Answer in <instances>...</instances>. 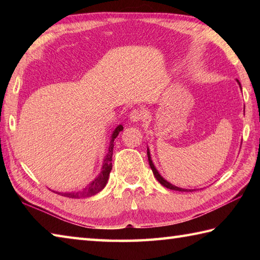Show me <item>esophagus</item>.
Wrapping results in <instances>:
<instances>
[{
  "label": "esophagus",
  "mask_w": 260,
  "mask_h": 260,
  "mask_svg": "<svg viewBox=\"0 0 260 260\" xmlns=\"http://www.w3.org/2000/svg\"><path fill=\"white\" fill-rule=\"evenodd\" d=\"M145 118V112L141 108H135L129 113V119L132 121H140Z\"/></svg>",
  "instance_id": "esophagus-1"
}]
</instances>
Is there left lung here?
I'll return each instance as SVG.
<instances>
[{
    "label": "left lung",
    "instance_id": "8db88e82",
    "mask_svg": "<svg viewBox=\"0 0 260 260\" xmlns=\"http://www.w3.org/2000/svg\"><path fill=\"white\" fill-rule=\"evenodd\" d=\"M239 82V81H238ZM240 85V84H239ZM241 87V86H240ZM147 157H148V163H150V167H151V169H152V171H153V174H154V176H155L156 178V180L159 182V183H161L163 186H165V187H168V189H170V190H175V191H181V192H189V191H193V190H185V189H181V187H178V186H174V185H172L171 183H169L168 181H165L161 175L158 174V172H157V170L155 169V167H154V164H153V162H152V159H151V155H150V152H148V148H147Z\"/></svg>",
    "mask_w": 260,
    "mask_h": 260
}]
</instances>
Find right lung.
Segmentation results:
<instances>
[{"mask_svg": "<svg viewBox=\"0 0 260 260\" xmlns=\"http://www.w3.org/2000/svg\"><path fill=\"white\" fill-rule=\"evenodd\" d=\"M123 131V126L119 125L118 127H116V129L114 131V133L112 135V140H110L109 146H108V153L106 157H105V163L103 165L102 172L99 174L98 178L96 180H93L91 183L85 187L81 192H71V193H60L57 192L58 194H61L63 197L67 198H73V199H80V198H86V197H91L93 194H96L99 191H102L105 185H106L107 181H108V176L110 171H112V156H113V148H114V140L117 137L119 134V132Z\"/></svg>", "mask_w": 260, "mask_h": 260, "instance_id": "obj_1", "label": "right lung"}]
</instances>
